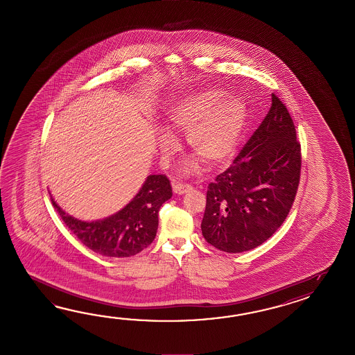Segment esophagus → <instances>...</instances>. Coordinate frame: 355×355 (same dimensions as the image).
Masks as SVG:
<instances>
[{"label":"esophagus","instance_id":"34e87169","mask_svg":"<svg viewBox=\"0 0 355 355\" xmlns=\"http://www.w3.org/2000/svg\"><path fill=\"white\" fill-rule=\"evenodd\" d=\"M191 185H189V184H175L174 187H173V190H174L175 194H185V193H188L189 190H191Z\"/></svg>","mask_w":355,"mask_h":355}]
</instances>
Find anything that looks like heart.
Wrapping results in <instances>:
<instances>
[{
  "label": "heart",
  "mask_w": 355,
  "mask_h": 355,
  "mask_svg": "<svg viewBox=\"0 0 355 355\" xmlns=\"http://www.w3.org/2000/svg\"><path fill=\"white\" fill-rule=\"evenodd\" d=\"M248 121V106L243 98L218 89H205L178 98L166 110V127L187 133L189 146L209 166H219L234 155ZM157 144L164 157L171 156L178 141L166 130L159 133ZM200 168L198 159L182 165L185 174Z\"/></svg>",
  "instance_id": "1"
}]
</instances>
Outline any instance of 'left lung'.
Instances as JSON below:
<instances>
[{
	"instance_id": "1",
	"label": "left lung",
	"mask_w": 355,
	"mask_h": 355,
	"mask_svg": "<svg viewBox=\"0 0 355 355\" xmlns=\"http://www.w3.org/2000/svg\"><path fill=\"white\" fill-rule=\"evenodd\" d=\"M287 107H272L234 164L211 182L202 220L205 241L239 254L266 241L287 218L301 174V146Z\"/></svg>"
}]
</instances>
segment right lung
Returning <instances> with one entry per match:
<instances>
[{
  "label": "right lung",
  "mask_w": 355,
  "mask_h": 355,
  "mask_svg": "<svg viewBox=\"0 0 355 355\" xmlns=\"http://www.w3.org/2000/svg\"><path fill=\"white\" fill-rule=\"evenodd\" d=\"M173 196L165 175H150L121 211L98 220H81L52 203L66 226L85 246L103 257H128L151 245L159 227L161 205Z\"/></svg>",
  "instance_id": "obj_1"
}]
</instances>
